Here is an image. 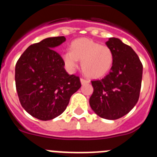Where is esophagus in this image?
I'll use <instances>...</instances> for the list:
<instances>
[{
	"label": "esophagus",
	"instance_id": "1",
	"mask_svg": "<svg viewBox=\"0 0 157 157\" xmlns=\"http://www.w3.org/2000/svg\"><path fill=\"white\" fill-rule=\"evenodd\" d=\"M80 81H81L82 85H84V84H87V83L90 82H89L88 80L84 79V78H80Z\"/></svg>",
	"mask_w": 157,
	"mask_h": 157
}]
</instances>
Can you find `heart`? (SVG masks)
<instances>
[{"label": "heart", "mask_w": 157, "mask_h": 157, "mask_svg": "<svg viewBox=\"0 0 157 157\" xmlns=\"http://www.w3.org/2000/svg\"><path fill=\"white\" fill-rule=\"evenodd\" d=\"M71 50L62 53V59L69 70L74 71L82 61V70L91 78L103 77L112 68L114 56L106 45L89 38H78L71 43Z\"/></svg>", "instance_id": "heart-1"}]
</instances>
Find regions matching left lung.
<instances>
[{
	"label": "left lung",
	"instance_id": "left-lung-1",
	"mask_svg": "<svg viewBox=\"0 0 157 157\" xmlns=\"http://www.w3.org/2000/svg\"><path fill=\"white\" fill-rule=\"evenodd\" d=\"M106 45L113 52V64L102 79L91 81L90 105L100 117L113 120L127 115L138 102L143 66L133 48L120 39L111 37Z\"/></svg>",
	"mask_w": 157,
	"mask_h": 157
}]
</instances>
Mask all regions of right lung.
I'll return each instance as SVG.
<instances>
[{"label": "right lung", "mask_w": 157, "mask_h": 157, "mask_svg": "<svg viewBox=\"0 0 157 157\" xmlns=\"http://www.w3.org/2000/svg\"><path fill=\"white\" fill-rule=\"evenodd\" d=\"M63 36L48 37L30 45L16 64V87L22 107L46 121L62 114L73 94L81 87L78 76L68 75L61 56L53 49Z\"/></svg>", "instance_id": "right-lung-1"}]
</instances>
